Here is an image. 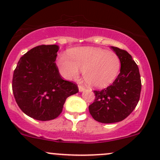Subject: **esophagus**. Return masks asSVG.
I'll list each match as a JSON object with an SVG mask.
<instances>
[{
	"label": "esophagus",
	"instance_id": "esophagus-1",
	"mask_svg": "<svg viewBox=\"0 0 160 160\" xmlns=\"http://www.w3.org/2000/svg\"><path fill=\"white\" fill-rule=\"evenodd\" d=\"M85 90V88H84V86H82V85H78V90H79V92H82V91H84V90Z\"/></svg>",
	"mask_w": 160,
	"mask_h": 160
}]
</instances>
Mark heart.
Here are the masks:
<instances>
[{"instance_id": "b5f03b06", "label": "heart", "mask_w": 160, "mask_h": 160, "mask_svg": "<svg viewBox=\"0 0 160 160\" xmlns=\"http://www.w3.org/2000/svg\"><path fill=\"white\" fill-rule=\"evenodd\" d=\"M70 58L60 55L57 65L61 74L67 79L76 78L83 71L87 84L92 88H104L116 79L121 62L115 53L100 48L80 47L70 50Z\"/></svg>"}]
</instances>
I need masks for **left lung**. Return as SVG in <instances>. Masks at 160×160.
Segmentation results:
<instances>
[{"label":"left lung","instance_id":"left-lung-1","mask_svg":"<svg viewBox=\"0 0 160 160\" xmlns=\"http://www.w3.org/2000/svg\"><path fill=\"white\" fill-rule=\"evenodd\" d=\"M111 49L120 59V73L111 85L94 90L95 100L89 111L96 121L114 123L125 119L139 102L142 88L139 68L127 51L118 47Z\"/></svg>","mask_w":160,"mask_h":160}]
</instances>
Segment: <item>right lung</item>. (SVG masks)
<instances>
[{"mask_svg": "<svg viewBox=\"0 0 160 160\" xmlns=\"http://www.w3.org/2000/svg\"><path fill=\"white\" fill-rule=\"evenodd\" d=\"M58 45H40L20 58L14 70L12 92L18 107L40 121L56 119L67 98L78 92L76 84L63 79L55 63Z\"/></svg>", "mask_w": 160, "mask_h": 160, "instance_id": "add662e5", "label": "right lung"}]
</instances>
